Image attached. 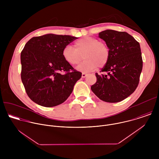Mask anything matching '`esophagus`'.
<instances>
[{"label": "esophagus", "instance_id": "34e87169", "mask_svg": "<svg viewBox=\"0 0 159 159\" xmlns=\"http://www.w3.org/2000/svg\"><path fill=\"white\" fill-rule=\"evenodd\" d=\"M87 75H88L86 74H84V73H82V78H85V77H86Z\"/></svg>", "mask_w": 159, "mask_h": 159}]
</instances>
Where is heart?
<instances>
[{
	"label": "heart",
	"instance_id": "heart-1",
	"mask_svg": "<svg viewBox=\"0 0 159 159\" xmlns=\"http://www.w3.org/2000/svg\"><path fill=\"white\" fill-rule=\"evenodd\" d=\"M75 48L70 45H66L62 50L64 60L70 65L74 66L81 63L77 69L82 72L87 73L96 70L98 66H105L110 58V50L107 44L96 38L85 36L77 39L74 43Z\"/></svg>",
	"mask_w": 159,
	"mask_h": 159
}]
</instances>
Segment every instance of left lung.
<instances>
[{
  "instance_id": "left-lung-1",
  "label": "left lung",
  "mask_w": 159,
  "mask_h": 159,
  "mask_svg": "<svg viewBox=\"0 0 159 159\" xmlns=\"http://www.w3.org/2000/svg\"><path fill=\"white\" fill-rule=\"evenodd\" d=\"M110 50V58L101 72L96 73V82L92 91L107 102H120L137 89L142 70L143 60L139 43L126 32L107 30L99 33Z\"/></svg>"
}]
</instances>
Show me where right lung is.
<instances>
[{
  "label": "right lung",
  "instance_id": "obj_1",
  "mask_svg": "<svg viewBox=\"0 0 159 159\" xmlns=\"http://www.w3.org/2000/svg\"><path fill=\"white\" fill-rule=\"evenodd\" d=\"M76 39L69 35L48 34L33 37L25 44L20 53V77L28 96L35 103L56 106L72 93L82 73L68 64L61 53Z\"/></svg>",
  "mask_w": 159,
  "mask_h": 159
}]
</instances>
